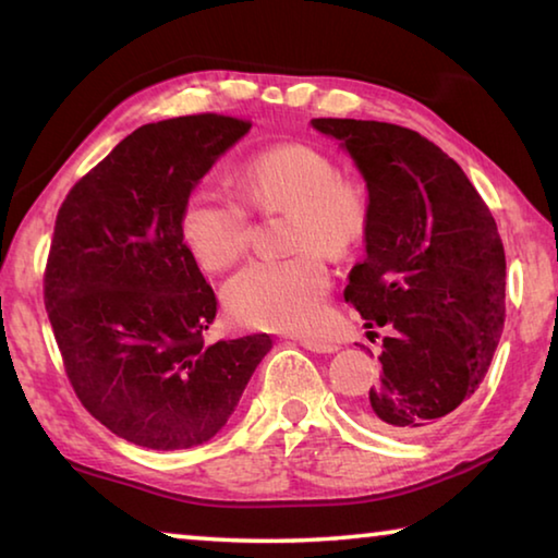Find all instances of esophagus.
Instances as JSON below:
<instances>
[{
    "mask_svg": "<svg viewBox=\"0 0 558 558\" xmlns=\"http://www.w3.org/2000/svg\"><path fill=\"white\" fill-rule=\"evenodd\" d=\"M300 344L310 349V352H317V354H335L337 352V344L335 342H325V339H300Z\"/></svg>",
    "mask_w": 558,
    "mask_h": 558,
    "instance_id": "esophagus-1",
    "label": "esophagus"
}]
</instances>
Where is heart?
Here are the masks:
<instances>
[{"label": "heart", "mask_w": 558, "mask_h": 558, "mask_svg": "<svg viewBox=\"0 0 558 558\" xmlns=\"http://www.w3.org/2000/svg\"><path fill=\"white\" fill-rule=\"evenodd\" d=\"M248 202L260 211L290 209L288 258H258L223 286V305L239 325L300 332L319 323L329 290L323 256L344 258L362 243L369 199L317 147L272 145L253 155L241 172ZM179 231L194 258L209 270L233 266L251 241V214L239 196L202 186L186 196Z\"/></svg>", "instance_id": "1"}]
</instances>
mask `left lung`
Listing matches in <instances>:
<instances>
[{"label": "left lung", "instance_id": "1", "mask_svg": "<svg viewBox=\"0 0 558 558\" xmlns=\"http://www.w3.org/2000/svg\"><path fill=\"white\" fill-rule=\"evenodd\" d=\"M369 192L364 260L344 300L386 327L381 379L362 421L389 436L440 428L480 389L505 329V248L456 159L409 128L315 118Z\"/></svg>", "mask_w": 558, "mask_h": 558}]
</instances>
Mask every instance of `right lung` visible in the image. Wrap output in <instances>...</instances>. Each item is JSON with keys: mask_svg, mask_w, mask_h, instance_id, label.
<instances>
[{"mask_svg": "<svg viewBox=\"0 0 558 558\" xmlns=\"http://www.w3.org/2000/svg\"><path fill=\"white\" fill-rule=\"evenodd\" d=\"M251 130L229 116L149 122L75 184L53 226L44 300L90 415L149 450L211 440L268 335L204 344L216 295L179 231L186 196Z\"/></svg>", "mask_w": 558, "mask_h": 558, "instance_id": "1", "label": "right lung"}]
</instances>
